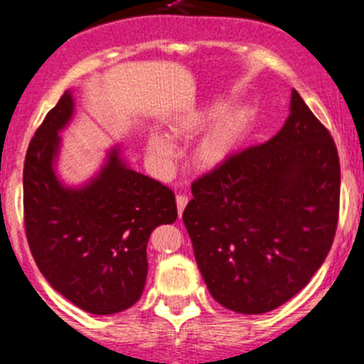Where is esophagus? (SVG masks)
Returning <instances> with one entry per match:
<instances>
[{
  "instance_id": "34e87169",
  "label": "esophagus",
  "mask_w": 364,
  "mask_h": 364,
  "mask_svg": "<svg viewBox=\"0 0 364 364\" xmlns=\"http://www.w3.org/2000/svg\"><path fill=\"white\" fill-rule=\"evenodd\" d=\"M176 204H178V213L181 215V213L185 211L186 204H188V197L181 196V193H179V196H176Z\"/></svg>"
}]
</instances>
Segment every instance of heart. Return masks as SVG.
Masks as SVG:
<instances>
[{
  "instance_id": "obj_1",
  "label": "heart",
  "mask_w": 364,
  "mask_h": 364,
  "mask_svg": "<svg viewBox=\"0 0 364 364\" xmlns=\"http://www.w3.org/2000/svg\"><path fill=\"white\" fill-rule=\"evenodd\" d=\"M227 109L225 100H215L213 104L205 105L199 111L186 112L176 117L171 123L172 139H185L193 132L200 130L208 121L215 119ZM252 114L247 109H234L227 112L220 121L213 124L211 130L197 142L193 149V164L200 168H213L222 165L229 159L243 139L248 124H250ZM146 149L149 159L161 171H167L174 160L176 149L174 144L167 137L160 134H151L146 139Z\"/></svg>"
}]
</instances>
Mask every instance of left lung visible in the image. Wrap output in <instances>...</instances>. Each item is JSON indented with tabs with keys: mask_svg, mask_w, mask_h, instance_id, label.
<instances>
[{
	"mask_svg": "<svg viewBox=\"0 0 364 364\" xmlns=\"http://www.w3.org/2000/svg\"><path fill=\"white\" fill-rule=\"evenodd\" d=\"M192 193L183 222L211 296L237 314H266L294 297L331 250L338 151L292 90L282 130L200 176Z\"/></svg>",
	"mask_w": 364,
	"mask_h": 364,
	"instance_id": "obj_1",
	"label": "left lung"
}]
</instances>
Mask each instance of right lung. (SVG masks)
Here are the masks:
<instances>
[{
    "mask_svg": "<svg viewBox=\"0 0 364 364\" xmlns=\"http://www.w3.org/2000/svg\"><path fill=\"white\" fill-rule=\"evenodd\" d=\"M73 114L65 91L29 142L24 160V225L29 250L54 291L87 314L137 303L148 274L153 229L178 218L168 186L127 167L119 148L86 185H61L54 164Z\"/></svg>",
    "mask_w": 364,
    "mask_h": 364,
    "instance_id": "obj_1",
    "label": "right lung"
}]
</instances>
